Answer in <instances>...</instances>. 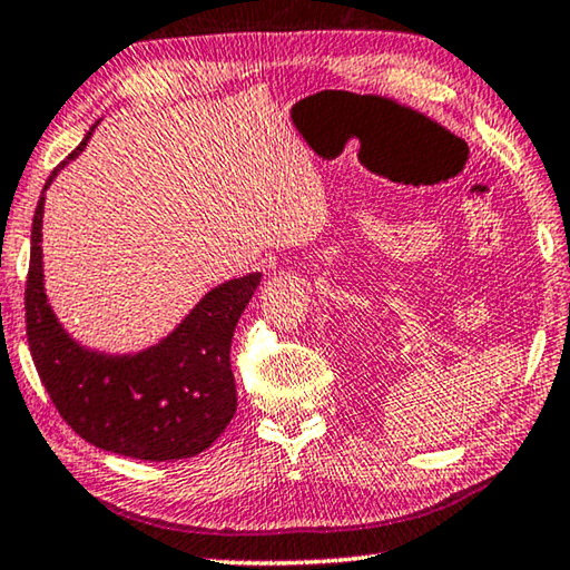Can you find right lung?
<instances>
[{
	"label": "right lung",
	"instance_id": "obj_1",
	"mask_svg": "<svg viewBox=\"0 0 570 570\" xmlns=\"http://www.w3.org/2000/svg\"><path fill=\"white\" fill-rule=\"evenodd\" d=\"M96 126L52 171L35 210L27 342L45 391L80 439L141 462H177L210 446L236 413L230 342L264 274L253 271L210 288L167 337L139 352H104L78 342L45 292L42 215L52 179L86 149Z\"/></svg>",
	"mask_w": 570,
	"mask_h": 570
}]
</instances>
